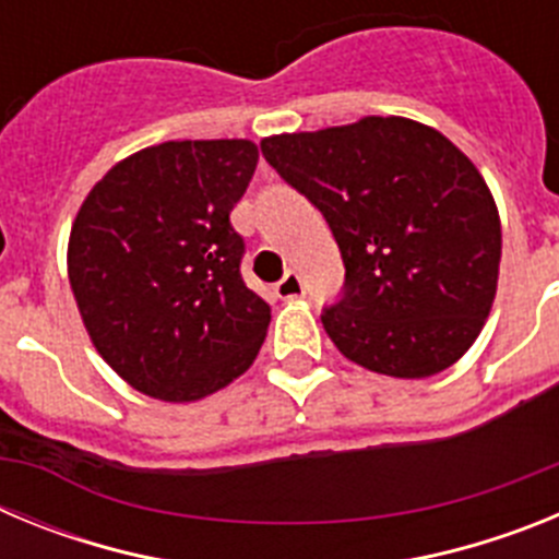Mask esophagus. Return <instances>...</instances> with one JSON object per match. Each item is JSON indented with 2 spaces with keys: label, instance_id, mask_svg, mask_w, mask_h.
Segmentation results:
<instances>
[{
  "label": "esophagus",
  "instance_id": "1",
  "mask_svg": "<svg viewBox=\"0 0 559 559\" xmlns=\"http://www.w3.org/2000/svg\"><path fill=\"white\" fill-rule=\"evenodd\" d=\"M274 294L280 296V299H296V296H302L305 294L302 276L296 274V271H288V274L274 285Z\"/></svg>",
  "mask_w": 559,
  "mask_h": 559
}]
</instances>
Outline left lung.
<instances>
[{
	"instance_id": "8db88e82",
	"label": "left lung",
	"mask_w": 559,
	"mask_h": 559,
	"mask_svg": "<svg viewBox=\"0 0 559 559\" xmlns=\"http://www.w3.org/2000/svg\"><path fill=\"white\" fill-rule=\"evenodd\" d=\"M260 151L333 229L347 274L322 324L341 355L392 378L456 364L490 316L501 263L476 165L406 117L276 133Z\"/></svg>"
}]
</instances>
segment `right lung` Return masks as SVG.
I'll use <instances>...</instances> for the list:
<instances>
[{
	"instance_id": "1",
	"label": "right lung",
	"mask_w": 559,
	"mask_h": 559,
	"mask_svg": "<svg viewBox=\"0 0 559 559\" xmlns=\"http://www.w3.org/2000/svg\"><path fill=\"white\" fill-rule=\"evenodd\" d=\"M257 159L249 140L162 142L117 162L78 210L69 285L95 349L136 392L192 403L263 347L271 308L246 288L229 221Z\"/></svg>"
}]
</instances>
